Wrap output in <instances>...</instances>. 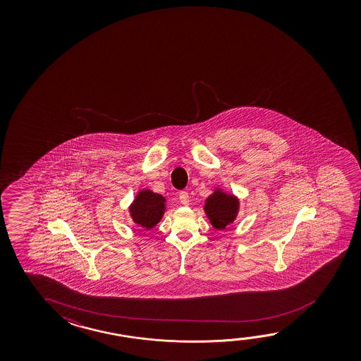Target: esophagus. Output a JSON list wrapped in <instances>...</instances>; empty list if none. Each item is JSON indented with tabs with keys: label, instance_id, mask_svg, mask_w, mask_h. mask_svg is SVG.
I'll list each match as a JSON object with an SVG mask.
<instances>
[{
	"label": "esophagus",
	"instance_id": "esophagus-1",
	"mask_svg": "<svg viewBox=\"0 0 361 361\" xmlns=\"http://www.w3.org/2000/svg\"><path fill=\"white\" fill-rule=\"evenodd\" d=\"M178 199H180V202H181L183 205H189L190 196L188 191H181V192L178 194Z\"/></svg>",
	"mask_w": 361,
	"mask_h": 361
}]
</instances>
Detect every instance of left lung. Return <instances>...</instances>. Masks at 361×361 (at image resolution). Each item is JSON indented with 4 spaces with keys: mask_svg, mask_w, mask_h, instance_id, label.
Here are the masks:
<instances>
[{
    "mask_svg": "<svg viewBox=\"0 0 361 361\" xmlns=\"http://www.w3.org/2000/svg\"><path fill=\"white\" fill-rule=\"evenodd\" d=\"M205 212L210 218L212 224L216 229L225 228L226 224L233 223L238 213V200L233 195H225L216 191L209 196L205 204Z\"/></svg>",
    "mask_w": 361,
    "mask_h": 361,
    "instance_id": "8db88e82",
    "label": "left lung"
}]
</instances>
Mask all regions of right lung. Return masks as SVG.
Returning <instances> with one entry per match:
<instances>
[{"instance_id": "1", "label": "right lung", "mask_w": 361, "mask_h": 361, "mask_svg": "<svg viewBox=\"0 0 361 361\" xmlns=\"http://www.w3.org/2000/svg\"><path fill=\"white\" fill-rule=\"evenodd\" d=\"M165 199L149 190H143L130 207V215L135 223L143 228H154L160 221L165 209Z\"/></svg>"}]
</instances>
